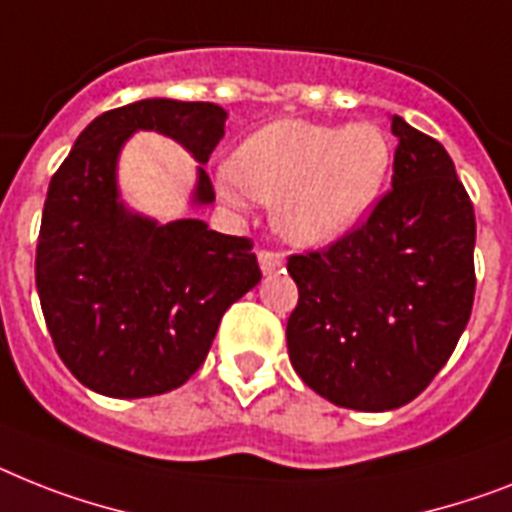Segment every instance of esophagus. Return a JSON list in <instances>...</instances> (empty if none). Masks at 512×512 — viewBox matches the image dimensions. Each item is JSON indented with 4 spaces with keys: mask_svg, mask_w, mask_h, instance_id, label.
<instances>
[{
    "mask_svg": "<svg viewBox=\"0 0 512 512\" xmlns=\"http://www.w3.org/2000/svg\"><path fill=\"white\" fill-rule=\"evenodd\" d=\"M259 266L264 274H274L280 272L282 266H285V256L277 251H261L259 253Z\"/></svg>",
    "mask_w": 512,
    "mask_h": 512,
    "instance_id": "1",
    "label": "esophagus"
}]
</instances>
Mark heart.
Masks as SVG:
<instances>
[{"instance_id": "1", "label": "heart", "mask_w": 512, "mask_h": 512, "mask_svg": "<svg viewBox=\"0 0 512 512\" xmlns=\"http://www.w3.org/2000/svg\"><path fill=\"white\" fill-rule=\"evenodd\" d=\"M395 162L377 122L319 125L277 120L240 143L217 177L232 206L272 204L274 227L293 246L337 243L361 225L382 196Z\"/></svg>"}]
</instances>
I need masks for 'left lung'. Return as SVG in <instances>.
Instances as JSON below:
<instances>
[{
    "instance_id": "obj_1",
    "label": "left lung",
    "mask_w": 512,
    "mask_h": 512,
    "mask_svg": "<svg viewBox=\"0 0 512 512\" xmlns=\"http://www.w3.org/2000/svg\"><path fill=\"white\" fill-rule=\"evenodd\" d=\"M392 190L322 253L290 256L298 306L287 353L329 403H411L453 356L474 306L476 217L445 146L390 114Z\"/></svg>"
}]
</instances>
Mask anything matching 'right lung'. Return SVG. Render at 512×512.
Masks as SVG:
<instances>
[{"instance_id": "obj_1", "label": "right lung", "mask_w": 512, "mask_h": 512, "mask_svg": "<svg viewBox=\"0 0 512 512\" xmlns=\"http://www.w3.org/2000/svg\"><path fill=\"white\" fill-rule=\"evenodd\" d=\"M227 112L154 96L96 117L54 172L36 246V290L59 358L88 390L133 400L170 392L204 363L232 303L259 285L251 240L204 219L141 214L120 190V154L138 130L193 159L190 209L214 204L204 172Z\"/></svg>"}]
</instances>
